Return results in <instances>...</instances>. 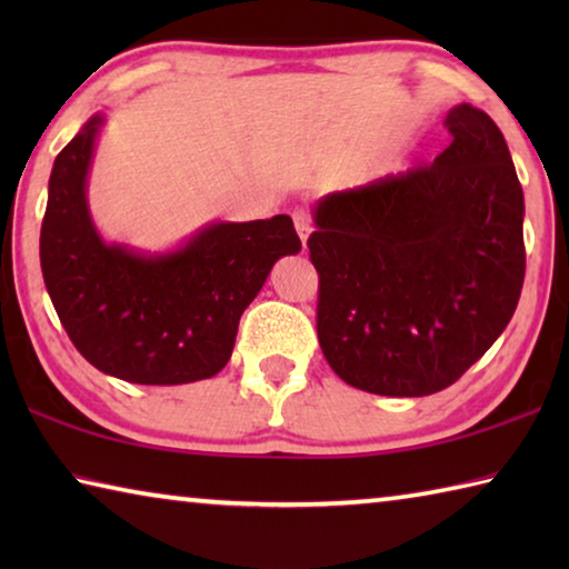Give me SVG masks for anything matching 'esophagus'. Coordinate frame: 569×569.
<instances>
[{
    "mask_svg": "<svg viewBox=\"0 0 569 569\" xmlns=\"http://www.w3.org/2000/svg\"><path fill=\"white\" fill-rule=\"evenodd\" d=\"M293 223H296V233H298V238H301V243H303V248H306L308 238H311V233H313L311 218H308V213H303V210H296V213H293Z\"/></svg>",
    "mask_w": 569,
    "mask_h": 569,
    "instance_id": "obj_1",
    "label": "esophagus"
}]
</instances>
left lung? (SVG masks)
<instances>
[{"label": "left lung", "mask_w": 569, "mask_h": 569, "mask_svg": "<svg viewBox=\"0 0 569 569\" xmlns=\"http://www.w3.org/2000/svg\"><path fill=\"white\" fill-rule=\"evenodd\" d=\"M427 168L313 206L319 343L339 377L381 397H429L487 353L525 281V192L495 120L469 102Z\"/></svg>", "instance_id": "1"}]
</instances>
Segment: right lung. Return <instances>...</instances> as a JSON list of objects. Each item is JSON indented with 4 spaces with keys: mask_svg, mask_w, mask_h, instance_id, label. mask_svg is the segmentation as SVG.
Here are the masks:
<instances>
[{
    "mask_svg": "<svg viewBox=\"0 0 569 569\" xmlns=\"http://www.w3.org/2000/svg\"><path fill=\"white\" fill-rule=\"evenodd\" d=\"M102 128L94 112L52 166L40 263L54 311L74 349L108 377L148 387L216 377L278 258L301 250L293 220H213L168 250L110 243L88 200Z\"/></svg>",
    "mask_w": 569,
    "mask_h": 569,
    "instance_id": "1",
    "label": "right lung"
}]
</instances>
